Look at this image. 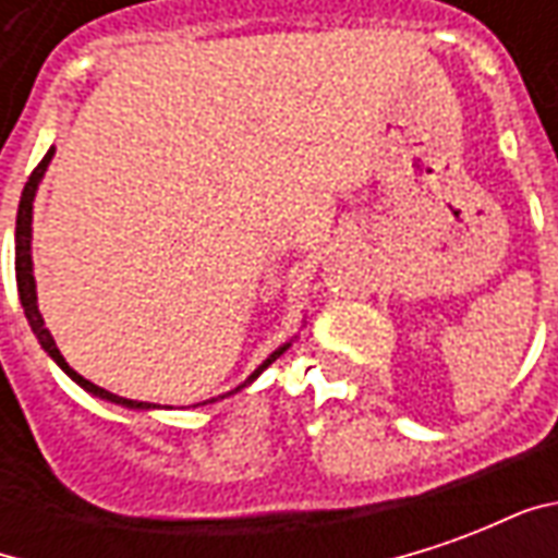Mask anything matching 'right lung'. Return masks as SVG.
Here are the masks:
<instances>
[{"instance_id":"1","label":"right lung","mask_w":558,"mask_h":558,"mask_svg":"<svg viewBox=\"0 0 558 558\" xmlns=\"http://www.w3.org/2000/svg\"><path fill=\"white\" fill-rule=\"evenodd\" d=\"M53 151L56 148H50L47 155H44V160L32 170L29 182H26V187H23V196H20V208H17V230H14V271H17V292H20V304H23V314H26V319H29V328L35 331V338H38V343H41V350L53 359L62 371H65L74 383H77L83 391H89L92 398L98 400H107V403H116V407H125V410H158L155 403H143V400H128V398H119V395H113V391H107V388L95 386V383H89V379H83V376L71 367V364L65 362V355L59 352V347H56L53 335H50V328L44 326V316L41 311H38V290H35V271H32V208H35V194H38V184H41L44 172H47V167H50V160H53ZM292 340H287V343H280L278 350L268 355L266 362L256 367L254 374L244 379L242 386H235L232 391H227V395H220V398H211L206 400V403H215V400H223L230 398V395H235V391H242V388H247L251 383H254L256 376L266 371L268 364L278 362L283 352L290 350ZM203 403V407H206ZM194 407H199V403H194Z\"/></svg>"}]
</instances>
